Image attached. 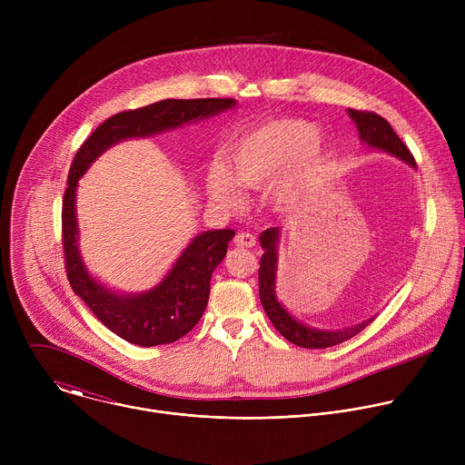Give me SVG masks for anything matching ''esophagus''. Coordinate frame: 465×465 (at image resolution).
<instances>
[{"mask_svg": "<svg viewBox=\"0 0 465 465\" xmlns=\"http://www.w3.org/2000/svg\"><path fill=\"white\" fill-rule=\"evenodd\" d=\"M233 242L237 246H241V248H253L255 246V237L252 233H248V232H241V233L235 235Z\"/></svg>", "mask_w": 465, "mask_h": 465, "instance_id": "1", "label": "esophagus"}]
</instances>
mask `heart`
<instances>
[{
    "label": "heart",
    "instance_id": "obj_1",
    "mask_svg": "<svg viewBox=\"0 0 465 465\" xmlns=\"http://www.w3.org/2000/svg\"><path fill=\"white\" fill-rule=\"evenodd\" d=\"M329 162L325 142L302 119L262 123L228 147V164L217 160L208 173L215 201L228 208L241 206V189H267L275 178L274 204L282 212L300 210L320 183Z\"/></svg>",
    "mask_w": 465,
    "mask_h": 465
}]
</instances>
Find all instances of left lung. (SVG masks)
<instances>
[{
  "label": "left lung",
  "mask_w": 465,
  "mask_h": 465,
  "mask_svg": "<svg viewBox=\"0 0 465 465\" xmlns=\"http://www.w3.org/2000/svg\"><path fill=\"white\" fill-rule=\"evenodd\" d=\"M350 117L355 121L361 142L366 143L371 149L384 151L395 158L403 160L405 163L416 167V160L409 147L401 142V138L395 134L390 123L373 112H362V110H348ZM282 230L280 228H269L264 230L259 237L262 246L261 255V267H259V298L262 303L264 312L271 318L274 327L280 333L292 344L300 348L309 350H320V348H331L341 342L350 341L357 333L373 320L368 318L364 322H359L355 325L344 327V329H316L311 325L302 323L296 320L278 300L276 296V271H278V242H280Z\"/></svg>",
  "instance_id": "left-lung-1"
}]
</instances>
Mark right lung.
I'll use <instances>...</instances> for the list:
<instances>
[{
	"instance_id": "obj_1",
	"label": "right lung",
	"mask_w": 465,
	"mask_h": 465,
	"mask_svg": "<svg viewBox=\"0 0 465 465\" xmlns=\"http://www.w3.org/2000/svg\"><path fill=\"white\" fill-rule=\"evenodd\" d=\"M235 99H165L138 110H126L101 123L77 151L68 187L62 201V244L74 292L117 337L136 346L171 344L198 323L210 300V280L224 259L233 230L198 233L173 264L167 276L151 291L117 294L101 285L86 271L79 252V224L75 213L77 183L88 167L112 145L147 138L230 110Z\"/></svg>"
}]
</instances>
